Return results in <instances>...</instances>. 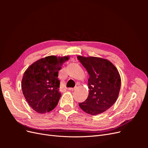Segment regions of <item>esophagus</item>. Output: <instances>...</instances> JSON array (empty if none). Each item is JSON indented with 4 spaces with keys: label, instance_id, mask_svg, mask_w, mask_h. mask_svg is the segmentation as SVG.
<instances>
[{
    "label": "esophagus",
    "instance_id": "34e87169",
    "mask_svg": "<svg viewBox=\"0 0 148 148\" xmlns=\"http://www.w3.org/2000/svg\"><path fill=\"white\" fill-rule=\"evenodd\" d=\"M69 91H74V90H75V88H69L68 89Z\"/></svg>",
    "mask_w": 148,
    "mask_h": 148
}]
</instances>
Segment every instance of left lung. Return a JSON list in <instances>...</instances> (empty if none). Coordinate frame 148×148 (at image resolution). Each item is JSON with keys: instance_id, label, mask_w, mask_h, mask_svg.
Wrapping results in <instances>:
<instances>
[{"instance_id": "8db88e82", "label": "left lung", "mask_w": 148, "mask_h": 148, "mask_svg": "<svg viewBox=\"0 0 148 148\" xmlns=\"http://www.w3.org/2000/svg\"><path fill=\"white\" fill-rule=\"evenodd\" d=\"M89 75L88 81L89 95L79 106L85 112L96 115L104 112L117 101L121 86L117 69L107 59L96 57L78 56Z\"/></svg>"}]
</instances>
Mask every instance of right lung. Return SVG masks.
<instances>
[{"label":"right lung","instance_id":"obj_1","mask_svg":"<svg viewBox=\"0 0 148 148\" xmlns=\"http://www.w3.org/2000/svg\"><path fill=\"white\" fill-rule=\"evenodd\" d=\"M69 59V56H49L34 62L25 71L22 91L29 106L36 112H49L57 106L61 96L58 73Z\"/></svg>","mask_w":148,"mask_h":148}]
</instances>
